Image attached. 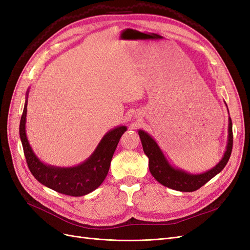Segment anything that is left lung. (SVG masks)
<instances>
[{"label":"left lung","instance_id":"1","mask_svg":"<svg viewBox=\"0 0 250 250\" xmlns=\"http://www.w3.org/2000/svg\"><path fill=\"white\" fill-rule=\"evenodd\" d=\"M139 135L144 152L149 158V170L152 176L163 186L180 192H194L198 190L218 173H220L228 164L232 150V123L230 118L229 120L228 146L222 160L213 169L201 174H190L172 167L156 142L147 132L139 130Z\"/></svg>","mask_w":250,"mask_h":250}]
</instances>
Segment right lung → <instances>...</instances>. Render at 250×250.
<instances>
[{
    "label": "right lung",
    "instance_id": "1",
    "mask_svg": "<svg viewBox=\"0 0 250 250\" xmlns=\"http://www.w3.org/2000/svg\"><path fill=\"white\" fill-rule=\"evenodd\" d=\"M28 96V93H27ZM27 103L20 123V137L28 168L32 175L43 186L64 195H86L99 187L106 177L118 143L126 131V126H119L104 135L94 153L85 162L70 168H59L42 163L34 154L26 135Z\"/></svg>",
    "mask_w": 250,
    "mask_h": 250
}]
</instances>
